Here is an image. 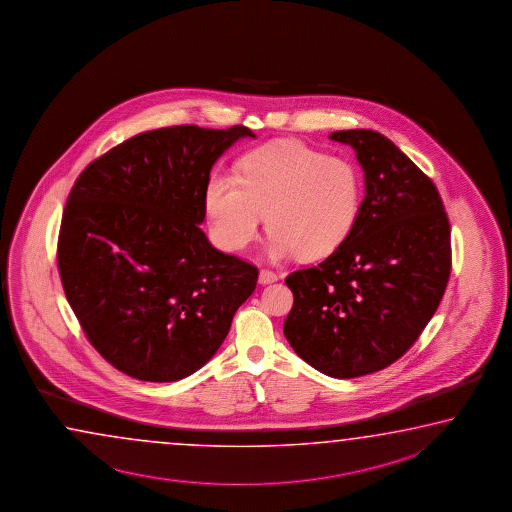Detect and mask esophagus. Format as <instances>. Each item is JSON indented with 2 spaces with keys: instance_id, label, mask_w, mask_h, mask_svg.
Wrapping results in <instances>:
<instances>
[{
  "instance_id": "1",
  "label": "esophagus",
  "mask_w": 512,
  "mask_h": 512,
  "mask_svg": "<svg viewBox=\"0 0 512 512\" xmlns=\"http://www.w3.org/2000/svg\"><path fill=\"white\" fill-rule=\"evenodd\" d=\"M260 285H270V283H276L278 281V274L272 272V270L261 269L260 276H258Z\"/></svg>"
}]
</instances>
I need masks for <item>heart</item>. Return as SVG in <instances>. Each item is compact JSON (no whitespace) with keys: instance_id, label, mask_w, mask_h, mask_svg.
I'll return each mask as SVG.
<instances>
[{"instance_id":"heart-1","label":"heart","mask_w":512,"mask_h":512,"mask_svg":"<svg viewBox=\"0 0 512 512\" xmlns=\"http://www.w3.org/2000/svg\"><path fill=\"white\" fill-rule=\"evenodd\" d=\"M362 197L364 179L353 161L286 139L243 157L238 177L211 175L204 202L227 251L245 249L267 213L269 258L319 260L351 236Z\"/></svg>"}]
</instances>
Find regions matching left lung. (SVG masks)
Listing matches in <instances>:
<instances>
[{"label": "left lung", "mask_w": 512, "mask_h": 512, "mask_svg": "<svg viewBox=\"0 0 512 512\" xmlns=\"http://www.w3.org/2000/svg\"><path fill=\"white\" fill-rule=\"evenodd\" d=\"M364 170L360 217L346 242L285 279L294 294L285 337L331 378L394 364L434 317L451 270L450 222L441 195L389 138L337 130Z\"/></svg>", "instance_id": "1"}]
</instances>
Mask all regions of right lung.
Masks as SVG:
<instances>
[{
	"label": "right lung",
	"instance_id": "1",
	"mask_svg": "<svg viewBox=\"0 0 512 512\" xmlns=\"http://www.w3.org/2000/svg\"><path fill=\"white\" fill-rule=\"evenodd\" d=\"M243 125L148 130L80 174L62 215L59 274L82 330L118 371L177 382L208 364L258 269L200 229L206 184Z\"/></svg>",
	"mask_w": 512,
	"mask_h": 512
}]
</instances>
